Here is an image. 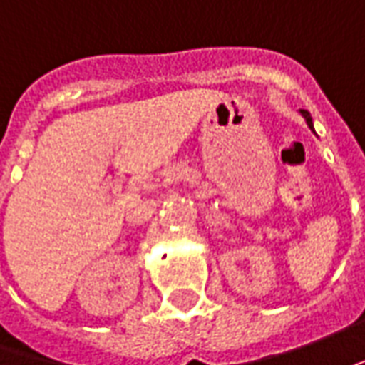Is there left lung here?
I'll return each mask as SVG.
<instances>
[{
    "mask_svg": "<svg viewBox=\"0 0 365 365\" xmlns=\"http://www.w3.org/2000/svg\"><path fill=\"white\" fill-rule=\"evenodd\" d=\"M299 113H302V118L306 120L307 128H309V130L314 131V121H312V115H309V113H307L306 110H299ZM314 133H316V131H314Z\"/></svg>",
    "mask_w": 365,
    "mask_h": 365,
    "instance_id": "obj_1",
    "label": "left lung"
}]
</instances>
